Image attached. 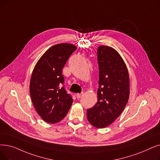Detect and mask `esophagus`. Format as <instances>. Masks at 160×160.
I'll use <instances>...</instances> for the list:
<instances>
[{
	"label": "esophagus",
	"instance_id": "34e87169",
	"mask_svg": "<svg viewBox=\"0 0 160 160\" xmlns=\"http://www.w3.org/2000/svg\"><path fill=\"white\" fill-rule=\"evenodd\" d=\"M83 94H84V92H82V93H77V94H76V97H77V99H80V98H81V97H82Z\"/></svg>",
	"mask_w": 160,
	"mask_h": 160
}]
</instances>
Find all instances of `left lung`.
<instances>
[{"mask_svg": "<svg viewBox=\"0 0 160 160\" xmlns=\"http://www.w3.org/2000/svg\"><path fill=\"white\" fill-rule=\"evenodd\" d=\"M97 59L99 70L97 102L87 110V118L93 126L103 128L112 123L127 105L129 76L123 59L112 47H98Z\"/></svg>", "mask_w": 160, "mask_h": 160, "instance_id": "left-lung-1", "label": "left lung"}]
</instances>
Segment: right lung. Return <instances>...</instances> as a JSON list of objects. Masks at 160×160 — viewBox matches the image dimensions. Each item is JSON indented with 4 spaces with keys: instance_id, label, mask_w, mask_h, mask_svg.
Wrapping results in <instances>:
<instances>
[{
    "instance_id": "add662e5",
    "label": "right lung",
    "mask_w": 160,
    "mask_h": 160,
    "mask_svg": "<svg viewBox=\"0 0 160 160\" xmlns=\"http://www.w3.org/2000/svg\"><path fill=\"white\" fill-rule=\"evenodd\" d=\"M76 49L71 44L54 45L42 55L32 71L29 86L31 100L38 115L48 123L63 119L73 102L62 86V69Z\"/></svg>"
}]
</instances>
